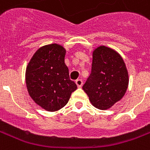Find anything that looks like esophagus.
I'll return each mask as SVG.
<instances>
[{
    "instance_id": "obj_1",
    "label": "esophagus",
    "mask_w": 150,
    "mask_h": 150,
    "mask_svg": "<svg viewBox=\"0 0 150 150\" xmlns=\"http://www.w3.org/2000/svg\"><path fill=\"white\" fill-rule=\"evenodd\" d=\"M75 83L77 84L78 88H81L82 85H83V80H82V79H77V80L75 81Z\"/></svg>"
}]
</instances>
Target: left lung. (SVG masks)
Returning <instances> with one entry per match:
<instances>
[{
    "label": "left lung",
    "instance_id": "obj_1",
    "mask_svg": "<svg viewBox=\"0 0 150 150\" xmlns=\"http://www.w3.org/2000/svg\"><path fill=\"white\" fill-rule=\"evenodd\" d=\"M129 81L125 63L117 51L105 46L92 51L91 73L83 89L95 108H111L124 97Z\"/></svg>",
    "mask_w": 150,
    "mask_h": 150
}]
</instances>
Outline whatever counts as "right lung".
<instances>
[{"label": "right lung", "mask_w": 150, "mask_h": 150, "mask_svg": "<svg viewBox=\"0 0 150 150\" xmlns=\"http://www.w3.org/2000/svg\"><path fill=\"white\" fill-rule=\"evenodd\" d=\"M66 52L65 48L57 43L41 46L26 67L28 93L38 106L49 112L64 107L77 89L75 82L70 79Z\"/></svg>", "instance_id": "right-lung-1"}]
</instances>
